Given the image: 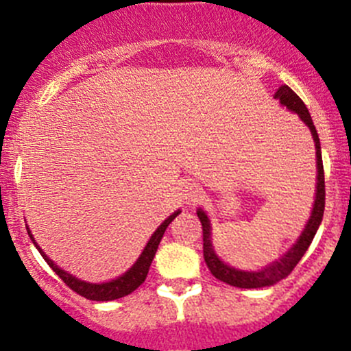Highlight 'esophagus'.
I'll use <instances>...</instances> for the list:
<instances>
[{"mask_svg": "<svg viewBox=\"0 0 351 351\" xmlns=\"http://www.w3.org/2000/svg\"><path fill=\"white\" fill-rule=\"evenodd\" d=\"M182 197L186 204H193V202L200 197V190H198L195 185H192V183H186L182 190Z\"/></svg>", "mask_w": 351, "mask_h": 351, "instance_id": "1", "label": "esophagus"}]
</instances>
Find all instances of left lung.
Instances as JSON below:
<instances>
[{"label": "left lung", "mask_w": 351, "mask_h": 351, "mask_svg": "<svg viewBox=\"0 0 351 351\" xmlns=\"http://www.w3.org/2000/svg\"><path fill=\"white\" fill-rule=\"evenodd\" d=\"M277 100H280L282 107H285L290 112L297 113L300 117L304 123L309 127L311 134H313L314 139V147H316V168H317V183H316V197H314V205L313 212H311V217L307 221L306 228H304L302 234L299 236L293 246L287 251L285 254H282L277 261L267 265L261 270L258 271H246L239 270V268L229 267L228 263L221 260L217 256L214 250V244H212V228L210 221H208L207 214H205L202 208H197V215L202 222V232H204V260L207 263L208 270L214 275L215 278H219L221 282L232 287H239V289H261V287H270L277 282H280L282 278H285L287 275H290V271L295 268V265L299 263L300 258L304 256V253L307 251V247L313 243L314 236H316L317 228L321 226L324 214V168H323V156H321V143L319 136H317V130L314 127L313 119H311V113L307 110L304 101L290 90L287 84L280 86L277 90V93L274 95Z\"/></svg>", "instance_id": "1"}]
</instances>
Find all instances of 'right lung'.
<instances>
[{
	"label": "right lung",
	"instance_id": "1",
	"mask_svg": "<svg viewBox=\"0 0 351 351\" xmlns=\"http://www.w3.org/2000/svg\"><path fill=\"white\" fill-rule=\"evenodd\" d=\"M180 212L182 210L173 212V214L169 215L166 221L161 222V226L156 229L154 234L151 236V239L147 241L146 247H144L143 253H141V256L137 258L136 263H134L132 267L125 271V274L120 275V277H117V278H113V280H110V282H104V284H90V282L80 280V278H76L74 275L67 274V271L62 270L61 267H58V265H56L54 261H52L51 258L44 253V250H42V247L35 243L30 229L27 228V231H28V236H30L32 243H34V246L38 250V253L44 256V260L47 261L49 267H51L52 270L59 275V278H61V280L64 282L69 289H73L74 292L80 293V295H83V297H86V299H90V300H100V302H105V300H115V299H120V297L129 295V293H132L141 284H144V280H146V277H147V271H149L151 263H153V260H154L156 251H158L159 241L162 239V234H165L166 228L171 224V221L180 214Z\"/></svg>",
	"mask_w": 351,
	"mask_h": 351
}]
</instances>
